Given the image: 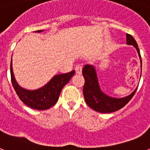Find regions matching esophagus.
<instances>
[{"label": "esophagus", "mask_w": 150, "mask_h": 150, "mask_svg": "<svg viewBox=\"0 0 150 150\" xmlns=\"http://www.w3.org/2000/svg\"><path fill=\"white\" fill-rule=\"evenodd\" d=\"M75 72L77 74H81L82 73V70H83V66L81 64H77L75 67Z\"/></svg>", "instance_id": "1"}]
</instances>
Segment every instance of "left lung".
Listing matches in <instances>:
<instances>
[{"label":"left lung","mask_w":150,"mask_h":150,"mask_svg":"<svg viewBox=\"0 0 150 150\" xmlns=\"http://www.w3.org/2000/svg\"><path fill=\"white\" fill-rule=\"evenodd\" d=\"M127 44L132 45L135 47L140 57L142 67L141 55L138 44L131 34H127ZM83 75L85 79V83L83 86V95L86 102L89 107L98 112L109 113L120 110L131 100L137 90V89H135L133 93L125 98H111L100 90L95 67L93 66L90 64L85 65L83 68Z\"/></svg>","instance_id":"8db88e82"}]
</instances>
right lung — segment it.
I'll use <instances>...</instances> for the list:
<instances>
[{"label":"right lung","mask_w":150,"mask_h":150,"mask_svg":"<svg viewBox=\"0 0 150 150\" xmlns=\"http://www.w3.org/2000/svg\"><path fill=\"white\" fill-rule=\"evenodd\" d=\"M42 31L43 30H38L36 32ZM10 69L11 83L19 99L28 107L36 110H45L54 105L59 98L63 87L70 81L71 78L75 72V71H71L66 74L55 75L43 87L35 90H28L19 86L16 83L12 71L11 60Z\"/></svg>","instance_id":"right-lung-1"}]
</instances>
